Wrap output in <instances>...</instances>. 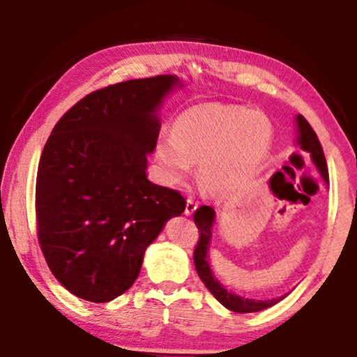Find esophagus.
I'll return each instance as SVG.
<instances>
[{"label": "esophagus", "mask_w": 357, "mask_h": 357, "mask_svg": "<svg viewBox=\"0 0 357 357\" xmlns=\"http://www.w3.org/2000/svg\"><path fill=\"white\" fill-rule=\"evenodd\" d=\"M198 208V203L195 200H192V198H187V203H185V215H192L195 213V209Z\"/></svg>", "instance_id": "34e87169"}]
</instances>
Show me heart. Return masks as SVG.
Segmentation results:
<instances>
[{
    "label": "heart",
    "mask_w": 357,
    "mask_h": 357,
    "mask_svg": "<svg viewBox=\"0 0 357 357\" xmlns=\"http://www.w3.org/2000/svg\"><path fill=\"white\" fill-rule=\"evenodd\" d=\"M273 124L264 113L238 105L200 104L187 108L160 135L155 159L162 176L178 184L198 165V179L217 197L239 192L255 176L273 144Z\"/></svg>",
    "instance_id": "heart-1"
}]
</instances>
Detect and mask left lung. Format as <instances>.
Instances as JSON below:
<instances>
[{"mask_svg": "<svg viewBox=\"0 0 357 357\" xmlns=\"http://www.w3.org/2000/svg\"><path fill=\"white\" fill-rule=\"evenodd\" d=\"M298 129H299V137L298 143L301 148L310 153L312 160L315 162L318 167L319 173L323 174L326 183L329 181V173H328V164H326V157L323 153L321 143H319L315 130L312 129L302 114H298ZM193 222L198 228V243L195 245V250H193V263H195V269L198 275H200L202 282L206 285L211 293L214 294V298L220 302L222 305H225L228 310L236 312V313H252V312H259L268 309V307L275 305L277 302L282 301L285 296L277 299H268V301H255V299H245L241 298L238 294L229 293L228 289L223 288L217 279L214 277V273L211 271V266L208 261V249H209V241H211V228H213L214 223V209L211 206H200L195 214H193Z\"/></svg>", "mask_w": 357, "mask_h": 357, "instance_id": "left-lung-1", "label": "left lung"}]
</instances>
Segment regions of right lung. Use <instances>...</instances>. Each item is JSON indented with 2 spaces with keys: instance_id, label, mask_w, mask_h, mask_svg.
Segmentation results:
<instances>
[{
  "instance_id": "add662e5",
  "label": "right lung",
  "mask_w": 357,
  "mask_h": 357,
  "mask_svg": "<svg viewBox=\"0 0 357 357\" xmlns=\"http://www.w3.org/2000/svg\"><path fill=\"white\" fill-rule=\"evenodd\" d=\"M173 75L96 89L63 114L42 151L36 229L52 274L77 298L108 302L134 285L146 247L181 215L178 190L146 178Z\"/></svg>"
}]
</instances>
